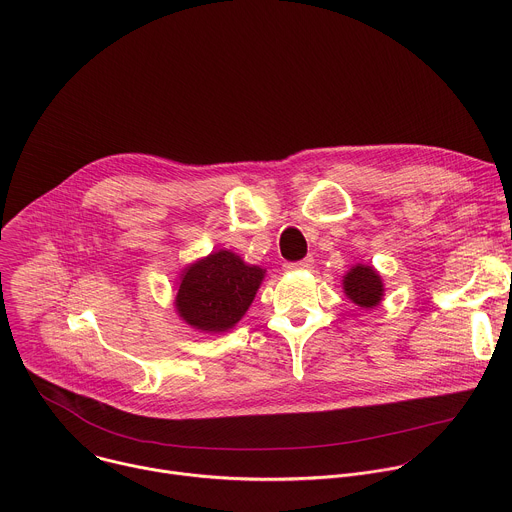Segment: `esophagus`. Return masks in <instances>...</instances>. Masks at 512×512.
Returning a JSON list of instances; mask_svg holds the SVG:
<instances>
[{
  "mask_svg": "<svg viewBox=\"0 0 512 512\" xmlns=\"http://www.w3.org/2000/svg\"><path fill=\"white\" fill-rule=\"evenodd\" d=\"M313 263H315L313 257H305L299 263H285V271H307L313 267Z\"/></svg>",
  "mask_w": 512,
  "mask_h": 512,
  "instance_id": "esophagus-1",
  "label": "esophagus"
}]
</instances>
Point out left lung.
I'll return each mask as SVG.
<instances>
[{
  "mask_svg": "<svg viewBox=\"0 0 512 512\" xmlns=\"http://www.w3.org/2000/svg\"><path fill=\"white\" fill-rule=\"evenodd\" d=\"M343 293L361 309H375L385 297V285L379 271L369 263H355L343 275Z\"/></svg>",
  "mask_w": 512,
  "mask_h": 512,
  "instance_id": "8db88e82",
  "label": "left lung"
}]
</instances>
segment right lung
Segmentation results:
<instances>
[{"instance_id": "right-lung-1", "label": "right lung", "mask_w": 512, "mask_h": 512, "mask_svg": "<svg viewBox=\"0 0 512 512\" xmlns=\"http://www.w3.org/2000/svg\"><path fill=\"white\" fill-rule=\"evenodd\" d=\"M263 279L265 269L245 263L237 253L211 251L179 273L175 313L199 333H227L243 319Z\"/></svg>"}]
</instances>
